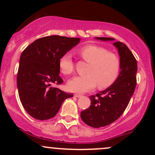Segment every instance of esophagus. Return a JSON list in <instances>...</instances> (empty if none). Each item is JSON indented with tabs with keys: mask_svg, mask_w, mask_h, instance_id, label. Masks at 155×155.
I'll return each mask as SVG.
<instances>
[{
	"mask_svg": "<svg viewBox=\"0 0 155 155\" xmlns=\"http://www.w3.org/2000/svg\"><path fill=\"white\" fill-rule=\"evenodd\" d=\"M74 96H75V97H81V94H77V93H76V94H74Z\"/></svg>",
	"mask_w": 155,
	"mask_h": 155,
	"instance_id": "1",
	"label": "esophagus"
}]
</instances>
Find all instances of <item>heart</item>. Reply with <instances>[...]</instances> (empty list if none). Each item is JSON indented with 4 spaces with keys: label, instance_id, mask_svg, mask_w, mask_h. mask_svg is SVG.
<instances>
[{
    "label": "heart",
    "instance_id": "1",
    "mask_svg": "<svg viewBox=\"0 0 155 155\" xmlns=\"http://www.w3.org/2000/svg\"><path fill=\"white\" fill-rule=\"evenodd\" d=\"M79 54L82 60L89 63L85 76H75L68 82V88L72 92H84L97 85L100 90L111 87L116 81L120 71V58L106 48L90 44L79 49ZM58 65L60 71L70 75L74 71L72 57L69 53L62 55Z\"/></svg>",
    "mask_w": 155,
    "mask_h": 155
}]
</instances>
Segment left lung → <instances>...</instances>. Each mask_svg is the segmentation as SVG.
<instances>
[{
  "label": "left lung",
  "mask_w": 155,
  "mask_h": 155,
  "mask_svg": "<svg viewBox=\"0 0 155 155\" xmlns=\"http://www.w3.org/2000/svg\"><path fill=\"white\" fill-rule=\"evenodd\" d=\"M103 41H113L107 37H96ZM114 45L120 56V73L111 87L90 95L91 105L81 112L83 122L90 127L107 126L120 118L127 108L136 86L137 61L129 48L124 43L117 41Z\"/></svg>",
  "instance_id": "obj_1"
}]
</instances>
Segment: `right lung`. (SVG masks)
Here are the masks:
<instances>
[{
    "instance_id": "obj_1",
    "label": "right lung",
    "mask_w": 155,
    "mask_h": 155,
    "mask_svg": "<svg viewBox=\"0 0 155 155\" xmlns=\"http://www.w3.org/2000/svg\"><path fill=\"white\" fill-rule=\"evenodd\" d=\"M79 41V38L49 35L35 40L22 52L17 88L23 107L32 117L38 120L52 118L63 101L74 96L51 84L63 82L59 74V59Z\"/></svg>"
}]
</instances>
